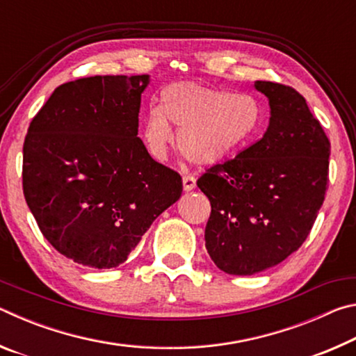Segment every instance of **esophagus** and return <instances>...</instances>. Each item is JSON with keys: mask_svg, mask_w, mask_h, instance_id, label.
Returning <instances> with one entry per match:
<instances>
[{"mask_svg": "<svg viewBox=\"0 0 356 356\" xmlns=\"http://www.w3.org/2000/svg\"><path fill=\"white\" fill-rule=\"evenodd\" d=\"M182 182H184V190L191 191V190H195V186H196V177L191 176V174H185V176L182 177Z\"/></svg>", "mask_w": 356, "mask_h": 356, "instance_id": "obj_1", "label": "esophagus"}]
</instances>
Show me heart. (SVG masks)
<instances>
[{
    "mask_svg": "<svg viewBox=\"0 0 356 356\" xmlns=\"http://www.w3.org/2000/svg\"><path fill=\"white\" fill-rule=\"evenodd\" d=\"M196 163H213L248 143L261 122V106L250 94L176 83L161 92V106H152L144 120L143 140L149 152L163 159L174 141Z\"/></svg>",
    "mask_w": 356,
    "mask_h": 356,
    "instance_id": "b5f03b06",
    "label": "heart"
}]
</instances>
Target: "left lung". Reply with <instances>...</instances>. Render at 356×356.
Returning a JSON list of instances; mask_svg holds the SVG:
<instances>
[{
    "mask_svg": "<svg viewBox=\"0 0 356 356\" xmlns=\"http://www.w3.org/2000/svg\"><path fill=\"white\" fill-rule=\"evenodd\" d=\"M254 88L268 99L267 131L197 179L212 206L209 256L240 276L275 267L303 245L328 185L331 146L303 95L272 81Z\"/></svg>",
    "mask_w": 356,
    "mask_h": 356,
    "instance_id": "1",
    "label": "left lung"
}]
</instances>
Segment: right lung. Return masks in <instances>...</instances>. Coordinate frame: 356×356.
I'll return each instance as SVG.
<instances>
[{
  "label": "right lung",
  "mask_w": 356,
  "mask_h": 356,
  "mask_svg": "<svg viewBox=\"0 0 356 356\" xmlns=\"http://www.w3.org/2000/svg\"><path fill=\"white\" fill-rule=\"evenodd\" d=\"M149 75H95L58 86L23 144V195L53 248L91 268L127 261L182 177L138 138Z\"/></svg>",
  "instance_id": "1"
}]
</instances>
